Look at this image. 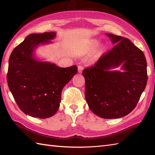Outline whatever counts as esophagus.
I'll return each instance as SVG.
<instances>
[{"label":"esophagus","mask_w":155,"mask_h":155,"mask_svg":"<svg viewBox=\"0 0 155 155\" xmlns=\"http://www.w3.org/2000/svg\"><path fill=\"white\" fill-rule=\"evenodd\" d=\"M83 68H84V67H83V65L80 64V65L78 66V71L79 72H82V71H83Z\"/></svg>","instance_id":"34e87169"}]
</instances>
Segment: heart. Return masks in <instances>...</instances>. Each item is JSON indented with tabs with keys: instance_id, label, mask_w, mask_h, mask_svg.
<instances>
[{
	"instance_id": "obj_1",
	"label": "heart",
	"mask_w": 155,
	"mask_h": 155,
	"mask_svg": "<svg viewBox=\"0 0 155 155\" xmlns=\"http://www.w3.org/2000/svg\"><path fill=\"white\" fill-rule=\"evenodd\" d=\"M94 44H97V42H94Z\"/></svg>"
}]
</instances>
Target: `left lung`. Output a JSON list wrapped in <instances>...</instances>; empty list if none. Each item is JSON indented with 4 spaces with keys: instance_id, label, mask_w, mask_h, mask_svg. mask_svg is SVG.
I'll return each mask as SVG.
<instances>
[{
    "instance_id": "1",
    "label": "left lung",
    "mask_w": 155,
    "mask_h": 155,
    "mask_svg": "<svg viewBox=\"0 0 155 155\" xmlns=\"http://www.w3.org/2000/svg\"><path fill=\"white\" fill-rule=\"evenodd\" d=\"M115 44L93 66L85 68V98L89 108L104 118H118L132 112L146 87L148 75L143 52L128 38L108 34ZM124 63L126 71H109Z\"/></svg>"
}]
</instances>
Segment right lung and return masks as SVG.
I'll return each mask as SVG.
<instances>
[{
	"label": "right lung",
	"mask_w": 155,
	"mask_h": 155,
	"mask_svg": "<svg viewBox=\"0 0 155 155\" xmlns=\"http://www.w3.org/2000/svg\"><path fill=\"white\" fill-rule=\"evenodd\" d=\"M55 35L54 32L29 35L9 58L8 88L20 109L32 117L53 116L60 106L62 88L77 72L76 65L61 68L33 57L35 48L49 42Z\"/></svg>",
	"instance_id": "right-lung-1"
}]
</instances>
